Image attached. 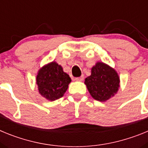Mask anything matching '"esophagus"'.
Segmentation results:
<instances>
[{
    "instance_id": "34e87169",
    "label": "esophagus",
    "mask_w": 148,
    "mask_h": 148,
    "mask_svg": "<svg viewBox=\"0 0 148 148\" xmlns=\"http://www.w3.org/2000/svg\"><path fill=\"white\" fill-rule=\"evenodd\" d=\"M75 79L77 82H82V81L84 80V75H82V76L81 77H78V78H75Z\"/></svg>"
}]
</instances>
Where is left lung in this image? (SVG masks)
Wrapping results in <instances>:
<instances>
[{
	"instance_id": "1",
	"label": "left lung",
	"mask_w": 148,
	"mask_h": 148,
	"mask_svg": "<svg viewBox=\"0 0 148 148\" xmlns=\"http://www.w3.org/2000/svg\"><path fill=\"white\" fill-rule=\"evenodd\" d=\"M119 77L113 68L103 62H97L91 70V75L85 78L89 92L99 101H106L114 96L119 88Z\"/></svg>"
}]
</instances>
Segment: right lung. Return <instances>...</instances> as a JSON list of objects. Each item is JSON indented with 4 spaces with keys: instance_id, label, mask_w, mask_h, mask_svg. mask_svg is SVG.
<instances>
[{
    "instance_id": "1",
    "label": "right lung",
    "mask_w": 148,
    "mask_h": 148,
    "mask_svg": "<svg viewBox=\"0 0 148 148\" xmlns=\"http://www.w3.org/2000/svg\"><path fill=\"white\" fill-rule=\"evenodd\" d=\"M70 82L71 78L69 75L63 71L62 66L55 61L40 68L36 76L39 93L49 101L62 97Z\"/></svg>"
}]
</instances>
